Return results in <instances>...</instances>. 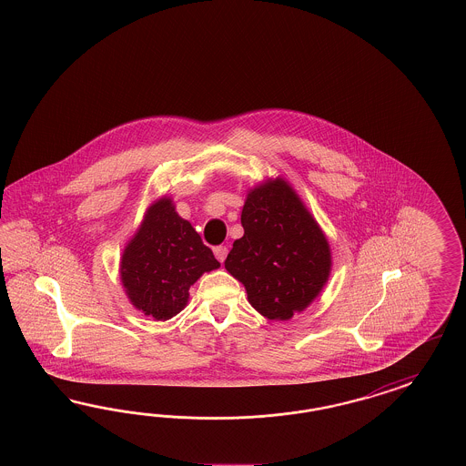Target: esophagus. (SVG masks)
Returning a JSON list of instances; mask_svg holds the SVG:
<instances>
[{
	"label": "esophagus",
	"mask_w": 466,
	"mask_h": 466,
	"mask_svg": "<svg viewBox=\"0 0 466 466\" xmlns=\"http://www.w3.org/2000/svg\"><path fill=\"white\" fill-rule=\"evenodd\" d=\"M214 256H216L219 262H225L226 256H228V247H223V245L216 247L214 248Z\"/></svg>",
	"instance_id": "34e87169"
}]
</instances>
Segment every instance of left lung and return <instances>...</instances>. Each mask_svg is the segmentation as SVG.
I'll use <instances>...</instances> for the list:
<instances>
[{
  "mask_svg": "<svg viewBox=\"0 0 466 466\" xmlns=\"http://www.w3.org/2000/svg\"><path fill=\"white\" fill-rule=\"evenodd\" d=\"M243 237L225 260L247 290L250 306L268 319L289 321L309 308L331 273L327 235L292 185L278 176L247 193Z\"/></svg>",
  "mask_w": 466,
  "mask_h": 466,
  "instance_id": "left-lung-1",
  "label": "left lung"
}]
</instances>
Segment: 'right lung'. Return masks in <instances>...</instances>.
<instances>
[{
    "instance_id": "1",
    "label": "right lung",
    "mask_w": 466,
    "mask_h": 466,
    "mask_svg": "<svg viewBox=\"0 0 466 466\" xmlns=\"http://www.w3.org/2000/svg\"><path fill=\"white\" fill-rule=\"evenodd\" d=\"M221 264L190 221L164 195L145 210L143 221L122 250V287L133 308L156 321L187 308L190 287Z\"/></svg>"
}]
</instances>
